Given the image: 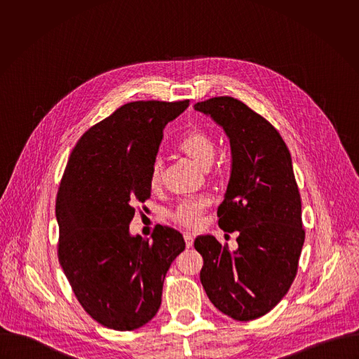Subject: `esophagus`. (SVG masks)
I'll use <instances>...</instances> for the list:
<instances>
[{
  "label": "esophagus",
  "instance_id": "esophagus-1",
  "mask_svg": "<svg viewBox=\"0 0 359 359\" xmlns=\"http://www.w3.org/2000/svg\"><path fill=\"white\" fill-rule=\"evenodd\" d=\"M184 239H185L187 248H192V245H194V235L191 232H185L184 233Z\"/></svg>",
  "mask_w": 359,
  "mask_h": 359
}]
</instances>
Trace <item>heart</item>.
Returning <instances> with one entry per match:
<instances>
[{"instance_id": "heart-1", "label": "heart", "mask_w": 359, "mask_h": 359, "mask_svg": "<svg viewBox=\"0 0 359 359\" xmlns=\"http://www.w3.org/2000/svg\"><path fill=\"white\" fill-rule=\"evenodd\" d=\"M177 149L203 170H208L215 157V141L212 135L208 131H205V128L194 127L180 140ZM163 175V161L160 158H154L149 170V187L152 191H156L161 187ZM205 208L207 202L205 199L185 201L181 202L170 212V218L178 225L194 228L199 225Z\"/></svg>"}]
</instances>
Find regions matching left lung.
Wrapping results in <instances>:
<instances>
[{
  "mask_svg": "<svg viewBox=\"0 0 359 359\" xmlns=\"http://www.w3.org/2000/svg\"><path fill=\"white\" fill-rule=\"evenodd\" d=\"M229 138L232 168L218 225L238 231V250L202 235L201 282L214 307L236 320L257 319L289 292L306 239L292 156L276 128L232 97L195 104Z\"/></svg>",
  "mask_w": 359,
  "mask_h": 359,
  "instance_id": "obj_1",
  "label": "left lung"
}]
</instances>
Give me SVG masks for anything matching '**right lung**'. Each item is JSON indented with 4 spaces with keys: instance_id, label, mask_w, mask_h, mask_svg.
Returning a JSON list of instances; mask_svg holds the SVG:
<instances>
[{
    "instance_id": "1",
    "label": "right lung",
    "mask_w": 359,
    "mask_h": 359,
    "mask_svg": "<svg viewBox=\"0 0 359 359\" xmlns=\"http://www.w3.org/2000/svg\"><path fill=\"white\" fill-rule=\"evenodd\" d=\"M189 101L123 104L91 127L66 164L57 196V258L83 308L103 326L134 330L161 304L165 273L185 249L158 226L152 241L130 233L135 203L151 198L149 170L167 123Z\"/></svg>"
}]
</instances>
